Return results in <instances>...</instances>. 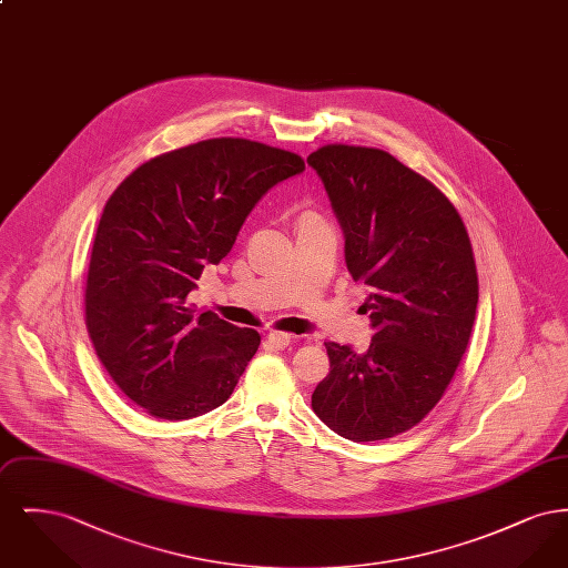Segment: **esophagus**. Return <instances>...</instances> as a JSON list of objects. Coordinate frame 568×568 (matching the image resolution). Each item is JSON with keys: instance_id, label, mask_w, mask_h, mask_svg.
I'll return each mask as SVG.
<instances>
[{"instance_id": "34e87169", "label": "esophagus", "mask_w": 568, "mask_h": 568, "mask_svg": "<svg viewBox=\"0 0 568 568\" xmlns=\"http://www.w3.org/2000/svg\"><path fill=\"white\" fill-rule=\"evenodd\" d=\"M290 343H292V336L285 332H271L266 336V347L271 349H285Z\"/></svg>"}]
</instances>
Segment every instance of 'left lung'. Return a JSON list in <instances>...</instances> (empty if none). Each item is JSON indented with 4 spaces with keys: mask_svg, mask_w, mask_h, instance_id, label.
<instances>
[{
    "mask_svg": "<svg viewBox=\"0 0 568 568\" xmlns=\"http://www.w3.org/2000/svg\"><path fill=\"white\" fill-rule=\"evenodd\" d=\"M345 234L353 281L368 285L364 353L325 343L329 375L313 410L355 443L417 426L456 375L477 315L473 246L454 204L389 153L327 144L308 155Z\"/></svg>",
    "mask_w": 568,
    "mask_h": 568,
    "instance_id": "left-lung-1",
    "label": "left lung"
}]
</instances>
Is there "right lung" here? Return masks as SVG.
<instances>
[{"label":"right lung","instance_id":"obj_1","mask_svg":"<svg viewBox=\"0 0 568 568\" xmlns=\"http://www.w3.org/2000/svg\"><path fill=\"white\" fill-rule=\"evenodd\" d=\"M304 160L244 138H213L153 158L110 195L84 290V322L104 368L149 415L181 422L223 405L260 334L187 296L236 243L244 219Z\"/></svg>","mask_w":568,"mask_h":568}]
</instances>
